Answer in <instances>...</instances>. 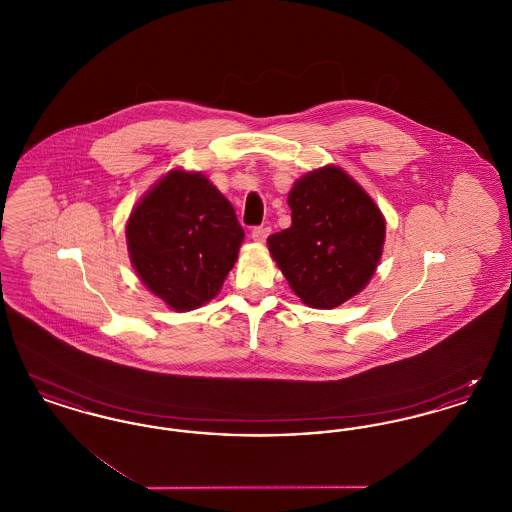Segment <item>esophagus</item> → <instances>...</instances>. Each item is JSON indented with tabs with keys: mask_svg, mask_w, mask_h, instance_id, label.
Masks as SVG:
<instances>
[{
	"mask_svg": "<svg viewBox=\"0 0 512 512\" xmlns=\"http://www.w3.org/2000/svg\"><path fill=\"white\" fill-rule=\"evenodd\" d=\"M268 234H270V228H268V226H255V228L251 230V238H253L255 242H259V244H263V242L267 240Z\"/></svg>",
	"mask_w": 512,
	"mask_h": 512,
	"instance_id": "1",
	"label": "esophagus"
}]
</instances>
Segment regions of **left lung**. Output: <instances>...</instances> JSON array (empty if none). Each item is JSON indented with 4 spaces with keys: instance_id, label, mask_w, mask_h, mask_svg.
I'll return each mask as SVG.
<instances>
[{
    "instance_id": "obj_1",
    "label": "left lung",
    "mask_w": 512,
    "mask_h": 512,
    "mask_svg": "<svg viewBox=\"0 0 512 512\" xmlns=\"http://www.w3.org/2000/svg\"><path fill=\"white\" fill-rule=\"evenodd\" d=\"M292 226L268 236L272 259L309 307L334 309L370 282L386 220L370 195L334 165L309 172L288 195Z\"/></svg>"
}]
</instances>
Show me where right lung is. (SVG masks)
<instances>
[{
    "mask_svg": "<svg viewBox=\"0 0 512 512\" xmlns=\"http://www.w3.org/2000/svg\"><path fill=\"white\" fill-rule=\"evenodd\" d=\"M244 236L230 201L201 172L178 169L142 197L126 222L136 274L178 313L220 292Z\"/></svg>",
    "mask_w": 512,
    "mask_h": 512,
    "instance_id": "obj_1",
    "label": "right lung"
}]
</instances>
